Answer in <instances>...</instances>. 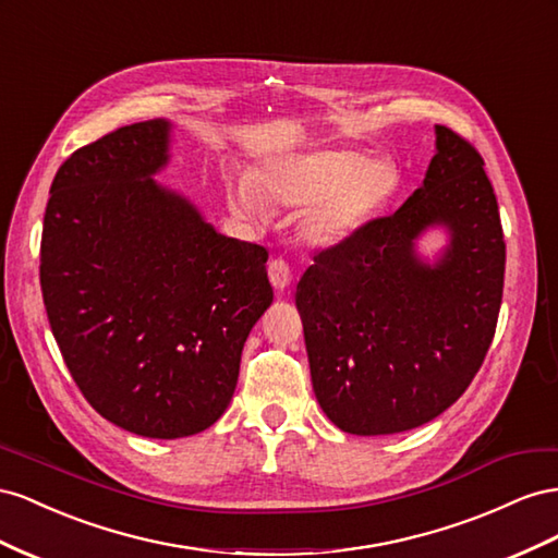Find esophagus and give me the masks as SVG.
<instances>
[{
	"label": "esophagus",
	"mask_w": 558,
	"mask_h": 558,
	"mask_svg": "<svg viewBox=\"0 0 558 558\" xmlns=\"http://www.w3.org/2000/svg\"><path fill=\"white\" fill-rule=\"evenodd\" d=\"M268 280H270V284H274L276 290H288L290 284H292V270H290V266H288V262H282V259H274L268 264Z\"/></svg>",
	"instance_id": "1"
}]
</instances>
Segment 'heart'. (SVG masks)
I'll return each mask as SVG.
<instances>
[{
	"mask_svg": "<svg viewBox=\"0 0 558 558\" xmlns=\"http://www.w3.org/2000/svg\"><path fill=\"white\" fill-rule=\"evenodd\" d=\"M400 189V172L388 158L355 149H315L268 163L259 182L238 178L229 184L231 210L250 221L268 217V203L304 210L301 241L311 247L348 243L388 208Z\"/></svg>",
	"mask_w": 558,
	"mask_h": 558,
	"instance_id": "obj_1",
	"label": "heart"
}]
</instances>
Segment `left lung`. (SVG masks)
Instances as JSON below:
<instances>
[{
    "instance_id": "1",
    "label": "left lung",
    "mask_w": 558,
    "mask_h": 558,
    "mask_svg": "<svg viewBox=\"0 0 558 558\" xmlns=\"http://www.w3.org/2000/svg\"><path fill=\"white\" fill-rule=\"evenodd\" d=\"M429 230L444 232L445 245L425 255ZM502 280L505 241L484 158L435 125V156L402 208L317 254L296 284L327 418L376 437L447 411L486 357Z\"/></svg>"
}]
</instances>
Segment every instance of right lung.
<instances>
[{
    "label": "right lung",
    "instance_id": "1",
    "mask_svg": "<svg viewBox=\"0 0 558 558\" xmlns=\"http://www.w3.org/2000/svg\"><path fill=\"white\" fill-rule=\"evenodd\" d=\"M172 142L174 123L149 119L74 151L41 233L44 306L74 384L102 418L151 439L203 433L227 411L274 304L268 252L156 182Z\"/></svg>",
    "mask_w": 558,
    "mask_h": 558
}]
</instances>
